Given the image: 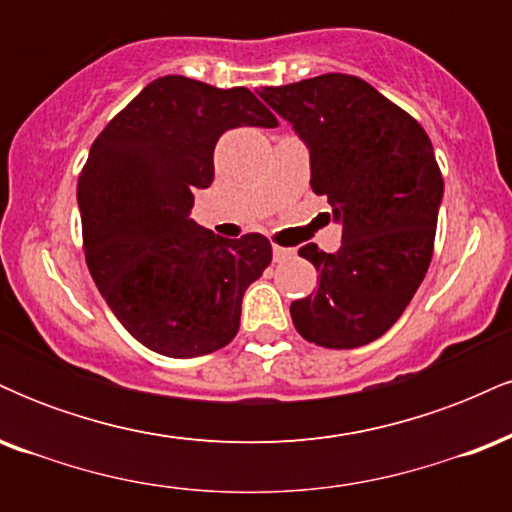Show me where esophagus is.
Wrapping results in <instances>:
<instances>
[{"label": "esophagus", "mask_w": 512, "mask_h": 512, "mask_svg": "<svg viewBox=\"0 0 512 512\" xmlns=\"http://www.w3.org/2000/svg\"><path fill=\"white\" fill-rule=\"evenodd\" d=\"M293 257L291 248H281V245H274V262H286Z\"/></svg>", "instance_id": "esophagus-1"}]
</instances>
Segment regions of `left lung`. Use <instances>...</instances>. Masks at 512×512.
Masks as SVG:
<instances>
[{"label":"left lung","instance_id":"left-lung-1","mask_svg":"<svg viewBox=\"0 0 512 512\" xmlns=\"http://www.w3.org/2000/svg\"><path fill=\"white\" fill-rule=\"evenodd\" d=\"M260 96L308 144L310 187L344 226L337 252L298 250L315 264L317 289L291 303L293 325L325 349L375 342L407 310L433 257L443 175L431 139L354 74L264 86Z\"/></svg>","mask_w":512,"mask_h":512}]
</instances>
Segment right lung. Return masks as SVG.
I'll list each match as a JSON object with an SVG mask.
<instances>
[{
	"label": "right lung",
	"mask_w": 512,
	"mask_h": 512,
	"mask_svg": "<svg viewBox=\"0 0 512 512\" xmlns=\"http://www.w3.org/2000/svg\"><path fill=\"white\" fill-rule=\"evenodd\" d=\"M245 125L276 127L248 88L161 76L105 125L79 173L88 272L156 354L195 358L231 344L245 289L272 262L260 233L226 240L190 219L192 192L214 180L216 142Z\"/></svg>",
	"instance_id": "right-lung-1"
}]
</instances>
